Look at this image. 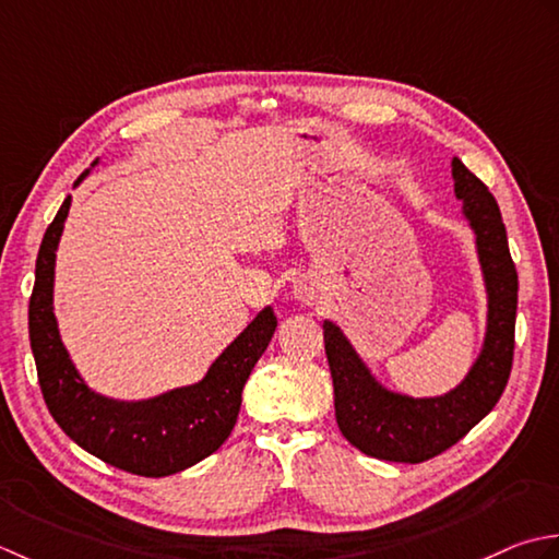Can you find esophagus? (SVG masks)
<instances>
[{"mask_svg": "<svg viewBox=\"0 0 559 559\" xmlns=\"http://www.w3.org/2000/svg\"><path fill=\"white\" fill-rule=\"evenodd\" d=\"M294 294H296V299H301V301H306V304H311V301H316V294H318V289H316L313 280H309V277H301L299 282L294 284Z\"/></svg>", "mask_w": 559, "mask_h": 559, "instance_id": "34e87169", "label": "esophagus"}]
</instances>
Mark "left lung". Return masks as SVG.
I'll return each instance as SVG.
<instances>
[{
    "label": "left lung",
    "instance_id": "8db88e82",
    "mask_svg": "<svg viewBox=\"0 0 559 559\" xmlns=\"http://www.w3.org/2000/svg\"><path fill=\"white\" fill-rule=\"evenodd\" d=\"M451 174L455 198L475 234L487 289L485 343L468 376L437 397L393 393L373 379L343 330L333 321L323 323L337 427L352 447L381 461L423 463L451 449L497 405L514 361L519 275L499 204L461 158L451 162Z\"/></svg>",
    "mask_w": 559,
    "mask_h": 559
}]
</instances>
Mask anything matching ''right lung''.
Listing matches in <instances>:
<instances>
[{
    "label": "right lung",
    "mask_w": 559,
    "mask_h": 559,
    "mask_svg": "<svg viewBox=\"0 0 559 559\" xmlns=\"http://www.w3.org/2000/svg\"><path fill=\"white\" fill-rule=\"evenodd\" d=\"M70 204L67 198L43 236L28 304L31 349L45 405L74 443L124 473L164 477L186 471L229 439L243 385L275 335L277 318L270 306L260 311L192 385L132 403L91 391L62 345L52 309L55 253Z\"/></svg>",
    "instance_id": "1"
}]
</instances>
